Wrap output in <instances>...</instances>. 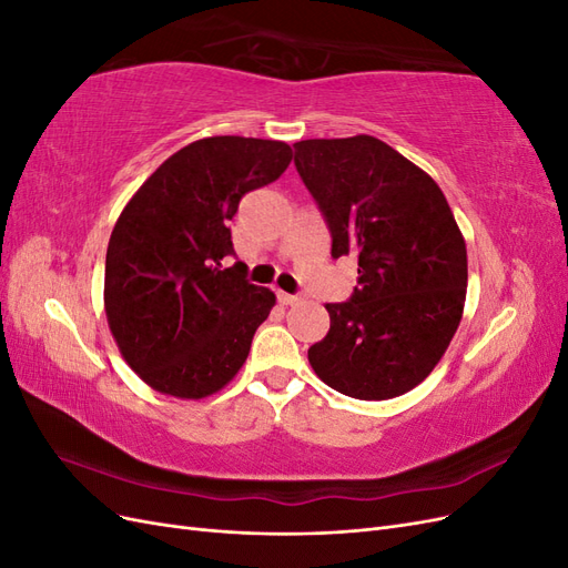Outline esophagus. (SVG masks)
<instances>
[{
    "label": "esophagus",
    "mask_w": 568,
    "mask_h": 568,
    "mask_svg": "<svg viewBox=\"0 0 568 568\" xmlns=\"http://www.w3.org/2000/svg\"><path fill=\"white\" fill-rule=\"evenodd\" d=\"M277 301H280L282 305H291V303H296V301H298V296H294V294H284V291H277Z\"/></svg>",
    "instance_id": "esophagus-1"
}]
</instances>
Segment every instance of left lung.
<instances>
[{"label": "left lung", "mask_w": 568, "mask_h": 568, "mask_svg": "<svg viewBox=\"0 0 568 568\" xmlns=\"http://www.w3.org/2000/svg\"><path fill=\"white\" fill-rule=\"evenodd\" d=\"M294 163L332 234V257L357 255V286L326 303L329 332L307 359L357 400L422 384L457 332L467 246L440 186L369 134L294 144Z\"/></svg>", "instance_id": "left-lung-1"}]
</instances>
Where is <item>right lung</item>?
Masks as SVG:
<instances>
[{
	"label": "right lung",
	"instance_id": "add662e5",
	"mask_svg": "<svg viewBox=\"0 0 568 568\" xmlns=\"http://www.w3.org/2000/svg\"><path fill=\"white\" fill-rule=\"evenodd\" d=\"M284 142L205 136L173 153L120 213L104 305L125 363L159 393L199 400L234 379L274 305L246 280L230 220L239 201L277 180Z\"/></svg>",
	"mask_w": 568,
	"mask_h": 568
}]
</instances>
